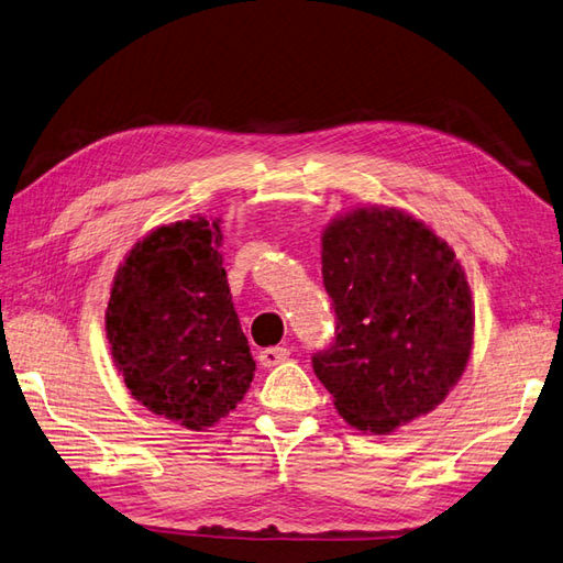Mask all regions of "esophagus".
<instances>
[{"label": "esophagus", "instance_id": "esophagus-1", "mask_svg": "<svg viewBox=\"0 0 563 563\" xmlns=\"http://www.w3.org/2000/svg\"><path fill=\"white\" fill-rule=\"evenodd\" d=\"M289 349H286V346H267V349H262V352H260V364L262 366H277V364H282V361H286V358H289Z\"/></svg>", "mask_w": 563, "mask_h": 563}]
</instances>
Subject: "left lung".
Here are the masks:
<instances>
[{"mask_svg": "<svg viewBox=\"0 0 563 563\" xmlns=\"http://www.w3.org/2000/svg\"><path fill=\"white\" fill-rule=\"evenodd\" d=\"M322 282L336 324L313 371L342 419L390 433L439 407L474 336L453 247L405 211L358 207L322 233Z\"/></svg>", "mask_w": 563, "mask_h": 563, "instance_id": "obj_1", "label": "left lung"}]
</instances>
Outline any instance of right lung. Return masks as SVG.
Returning <instances> with one entry per match:
<instances>
[{"label": "right lung", "instance_id": "1", "mask_svg": "<svg viewBox=\"0 0 563 563\" xmlns=\"http://www.w3.org/2000/svg\"><path fill=\"white\" fill-rule=\"evenodd\" d=\"M195 217L136 243L112 282L106 330L136 402L202 431L227 417L255 376L221 257V227Z\"/></svg>", "mask_w": 563, "mask_h": 563}]
</instances>
